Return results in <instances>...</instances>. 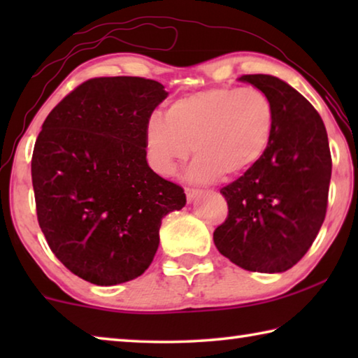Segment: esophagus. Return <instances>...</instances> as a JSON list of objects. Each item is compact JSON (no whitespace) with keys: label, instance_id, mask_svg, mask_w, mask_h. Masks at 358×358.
Instances as JSON below:
<instances>
[{"label":"esophagus","instance_id":"1","mask_svg":"<svg viewBox=\"0 0 358 358\" xmlns=\"http://www.w3.org/2000/svg\"><path fill=\"white\" fill-rule=\"evenodd\" d=\"M201 194V189H194V187H186V199L187 201H194V197Z\"/></svg>","mask_w":358,"mask_h":358}]
</instances>
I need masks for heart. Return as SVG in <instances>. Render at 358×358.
<instances>
[{
  "instance_id": "1",
  "label": "heart",
  "mask_w": 358,
  "mask_h": 358,
  "mask_svg": "<svg viewBox=\"0 0 358 358\" xmlns=\"http://www.w3.org/2000/svg\"><path fill=\"white\" fill-rule=\"evenodd\" d=\"M273 128L275 106L262 90L211 87L171 102L166 118L151 115L143 138L157 173L173 175L192 150L187 178L207 183L251 171L268 150Z\"/></svg>"
}]
</instances>
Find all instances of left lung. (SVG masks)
<instances>
[{"label": "left lung", "mask_w": 358, "mask_h": 358, "mask_svg": "<svg viewBox=\"0 0 358 358\" xmlns=\"http://www.w3.org/2000/svg\"><path fill=\"white\" fill-rule=\"evenodd\" d=\"M270 96L275 128L251 171L224 186L229 215L213 232L224 257L250 271L281 273L316 240L329 203V137L310 101L278 77L241 76Z\"/></svg>", "instance_id": "obj_1"}]
</instances>
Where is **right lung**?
I'll return each mask as SVG.
<instances>
[{
    "instance_id": "add662e5",
    "label": "right lung",
    "mask_w": 358,
    "mask_h": 358,
    "mask_svg": "<svg viewBox=\"0 0 358 358\" xmlns=\"http://www.w3.org/2000/svg\"><path fill=\"white\" fill-rule=\"evenodd\" d=\"M166 98L150 78H90L58 102L36 138L39 227L59 262L96 286L141 276L162 217L186 203L183 187L147 162L145 123Z\"/></svg>"
}]
</instances>
